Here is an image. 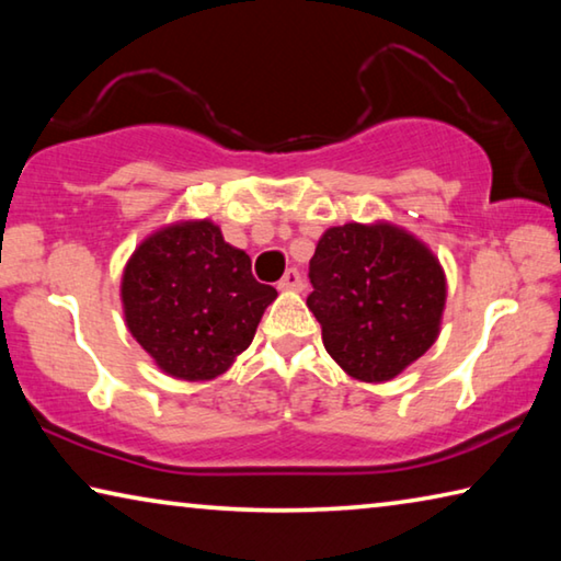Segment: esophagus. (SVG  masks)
I'll return each mask as SVG.
<instances>
[{
	"instance_id": "obj_1",
	"label": "esophagus",
	"mask_w": 561,
	"mask_h": 561,
	"mask_svg": "<svg viewBox=\"0 0 561 561\" xmlns=\"http://www.w3.org/2000/svg\"><path fill=\"white\" fill-rule=\"evenodd\" d=\"M279 289H284V291H301L304 289V279H301V274H299V270H287V274H284V277L279 279Z\"/></svg>"
}]
</instances>
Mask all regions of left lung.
<instances>
[{"label":"left lung","instance_id":"left-lung-1","mask_svg":"<svg viewBox=\"0 0 561 561\" xmlns=\"http://www.w3.org/2000/svg\"><path fill=\"white\" fill-rule=\"evenodd\" d=\"M309 309L329 356L366 383L391 381L440 334L445 272L391 222L329 227L309 262Z\"/></svg>","mask_w":561,"mask_h":561}]
</instances>
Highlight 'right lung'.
Masks as SVG:
<instances>
[{
    "mask_svg": "<svg viewBox=\"0 0 561 561\" xmlns=\"http://www.w3.org/2000/svg\"><path fill=\"white\" fill-rule=\"evenodd\" d=\"M277 289L252 277L250 254L210 220L168 225L136 247L123 270L126 327L160 371L213 381L252 344Z\"/></svg>",
    "mask_w": 561,
    "mask_h": 561,
    "instance_id": "add662e5",
    "label": "right lung"
}]
</instances>
